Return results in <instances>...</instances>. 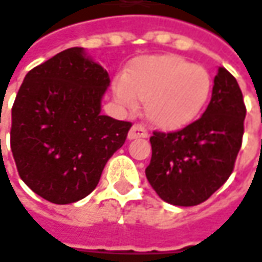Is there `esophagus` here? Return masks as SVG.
Here are the masks:
<instances>
[{
    "label": "esophagus",
    "mask_w": 262,
    "mask_h": 262,
    "mask_svg": "<svg viewBox=\"0 0 262 262\" xmlns=\"http://www.w3.org/2000/svg\"><path fill=\"white\" fill-rule=\"evenodd\" d=\"M149 137V133H147V129L143 126V125L136 124L131 126V129H129V133H128V138L129 140H134V138H146Z\"/></svg>",
    "instance_id": "1"
}]
</instances>
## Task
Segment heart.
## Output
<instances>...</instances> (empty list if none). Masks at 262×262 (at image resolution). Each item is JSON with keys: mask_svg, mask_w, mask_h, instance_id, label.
I'll list each match as a JSON object with an SVG mask.
<instances>
[{"mask_svg": "<svg viewBox=\"0 0 262 262\" xmlns=\"http://www.w3.org/2000/svg\"><path fill=\"white\" fill-rule=\"evenodd\" d=\"M212 90L209 72L180 56H143L136 59L113 93L128 109L144 101V113L162 129H180L202 112Z\"/></svg>", "mask_w": 262, "mask_h": 262, "instance_id": "1", "label": "heart"}]
</instances>
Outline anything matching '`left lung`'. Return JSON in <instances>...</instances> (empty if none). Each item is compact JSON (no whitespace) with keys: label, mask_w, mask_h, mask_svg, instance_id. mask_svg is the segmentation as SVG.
Returning <instances> with one entry per match:
<instances>
[{"label":"left lung","mask_w":262,"mask_h":262,"mask_svg":"<svg viewBox=\"0 0 262 262\" xmlns=\"http://www.w3.org/2000/svg\"><path fill=\"white\" fill-rule=\"evenodd\" d=\"M246 107L236 78L218 68L212 97L194 122L172 133L155 131L146 177L165 202L194 206L231 176L242 147Z\"/></svg>","instance_id":"1"}]
</instances>
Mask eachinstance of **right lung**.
<instances>
[{
	"mask_svg": "<svg viewBox=\"0 0 262 262\" xmlns=\"http://www.w3.org/2000/svg\"><path fill=\"white\" fill-rule=\"evenodd\" d=\"M106 69L68 48L25 76L11 107L10 146L23 183L57 205L84 199L124 146L131 122L101 115Z\"/></svg>",
	"mask_w": 262,
	"mask_h": 262,
	"instance_id": "add662e5",
	"label": "right lung"
}]
</instances>
